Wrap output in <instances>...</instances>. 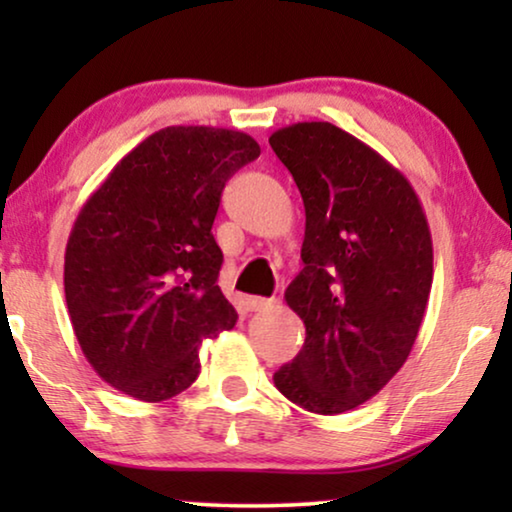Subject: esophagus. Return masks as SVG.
Segmentation results:
<instances>
[{
  "label": "esophagus",
  "instance_id": "1",
  "mask_svg": "<svg viewBox=\"0 0 512 512\" xmlns=\"http://www.w3.org/2000/svg\"><path fill=\"white\" fill-rule=\"evenodd\" d=\"M242 305H244V310L258 312V310H263V307L272 305V300L261 298V296H244V298H242Z\"/></svg>",
  "mask_w": 512,
  "mask_h": 512
}]
</instances>
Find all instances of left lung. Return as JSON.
Segmentation results:
<instances>
[{
  "label": "left lung",
  "instance_id": "obj_1",
  "mask_svg": "<svg viewBox=\"0 0 512 512\" xmlns=\"http://www.w3.org/2000/svg\"><path fill=\"white\" fill-rule=\"evenodd\" d=\"M305 205V268L286 289L305 345L275 387L300 408L340 415L373 398L408 359L433 282V244L410 181L331 123L272 132Z\"/></svg>",
  "mask_w": 512,
  "mask_h": 512
}]
</instances>
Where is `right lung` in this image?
<instances>
[{"mask_svg":"<svg viewBox=\"0 0 512 512\" xmlns=\"http://www.w3.org/2000/svg\"><path fill=\"white\" fill-rule=\"evenodd\" d=\"M261 156L254 137L172 125L135 146L76 216L65 298L76 340L111 387L158 403L191 387L202 340L230 331L212 235L226 181Z\"/></svg>","mask_w":512,"mask_h":512,"instance_id":"add662e5","label":"right lung"}]
</instances>
